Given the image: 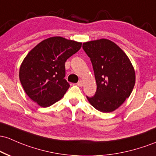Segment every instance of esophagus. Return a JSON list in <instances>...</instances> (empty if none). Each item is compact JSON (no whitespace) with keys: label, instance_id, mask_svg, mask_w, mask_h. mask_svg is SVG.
<instances>
[{"label":"esophagus","instance_id":"obj_1","mask_svg":"<svg viewBox=\"0 0 156 156\" xmlns=\"http://www.w3.org/2000/svg\"><path fill=\"white\" fill-rule=\"evenodd\" d=\"M77 85H78V87H82L83 86V81H78V83H77Z\"/></svg>","mask_w":156,"mask_h":156}]
</instances>
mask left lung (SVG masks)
I'll use <instances>...</instances> for the list:
<instances>
[{"mask_svg":"<svg viewBox=\"0 0 156 156\" xmlns=\"http://www.w3.org/2000/svg\"><path fill=\"white\" fill-rule=\"evenodd\" d=\"M90 58L97 90L95 95L87 96L94 108L111 112L129 97L136 83V73L130 60L117 44L102 38L83 44Z\"/></svg>","mask_w":156,"mask_h":156,"instance_id":"1","label":"left lung"}]
</instances>
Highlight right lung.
Wrapping results in <instances>:
<instances>
[{"label": "right lung", "mask_w": 156, "mask_h": 156, "mask_svg": "<svg viewBox=\"0 0 156 156\" xmlns=\"http://www.w3.org/2000/svg\"><path fill=\"white\" fill-rule=\"evenodd\" d=\"M82 43L51 37L35 46L20 65L19 78L27 95L42 107L61 99L70 85L65 77V62L81 49Z\"/></svg>", "instance_id": "1"}]
</instances>
